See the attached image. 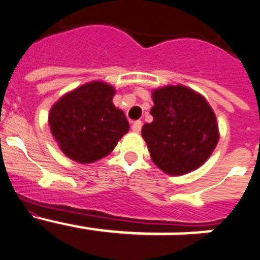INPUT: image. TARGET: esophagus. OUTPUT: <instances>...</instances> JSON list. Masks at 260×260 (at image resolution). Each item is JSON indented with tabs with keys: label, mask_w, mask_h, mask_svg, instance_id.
Masks as SVG:
<instances>
[{
	"label": "esophagus",
	"mask_w": 260,
	"mask_h": 260,
	"mask_svg": "<svg viewBox=\"0 0 260 260\" xmlns=\"http://www.w3.org/2000/svg\"><path fill=\"white\" fill-rule=\"evenodd\" d=\"M141 128H143V123H141V120H136L135 123L132 124V131L133 132L139 133L140 131H141Z\"/></svg>",
	"instance_id": "obj_1"
}]
</instances>
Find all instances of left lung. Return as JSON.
Listing matches in <instances>:
<instances>
[{"label": "left lung", "mask_w": 260, "mask_h": 260, "mask_svg": "<svg viewBox=\"0 0 260 260\" xmlns=\"http://www.w3.org/2000/svg\"><path fill=\"white\" fill-rule=\"evenodd\" d=\"M153 102V121L141 131L153 162L170 175L202 166L218 143L216 115L204 96L178 85L154 90Z\"/></svg>", "instance_id": "8db88e82"}]
</instances>
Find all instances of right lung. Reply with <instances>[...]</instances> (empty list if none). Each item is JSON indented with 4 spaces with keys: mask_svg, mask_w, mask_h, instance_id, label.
I'll return each mask as SVG.
<instances>
[{
    "mask_svg": "<svg viewBox=\"0 0 260 260\" xmlns=\"http://www.w3.org/2000/svg\"><path fill=\"white\" fill-rule=\"evenodd\" d=\"M115 90L105 82H90L68 92L49 111L51 132L65 155L91 164L114 150L129 131L124 112L112 103Z\"/></svg>",
    "mask_w": 260,
    "mask_h": 260,
    "instance_id": "right-lung-1",
    "label": "right lung"
}]
</instances>
